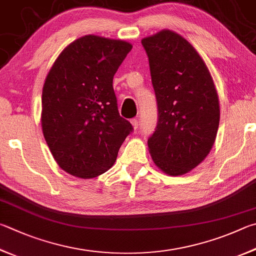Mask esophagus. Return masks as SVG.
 Wrapping results in <instances>:
<instances>
[{"label":"esophagus","instance_id":"1","mask_svg":"<svg viewBox=\"0 0 256 256\" xmlns=\"http://www.w3.org/2000/svg\"><path fill=\"white\" fill-rule=\"evenodd\" d=\"M131 124H132V126H133V128H134V130H136V128H138V120H136V118H132V120H131Z\"/></svg>","mask_w":256,"mask_h":256}]
</instances>
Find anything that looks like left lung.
<instances>
[{
    "label": "left lung",
    "mask_w": 256,
    "mask_h": 256,
    "mask_svg": "<svg viewBox=\"0 0 256 256\" xmlns=\"http://www.w3.org/2000/svg\"><path fill=\"white\" fill-rule=\"evenodd\" d=\"M150 64L159 120L148 146L154 164L169 176L196 168L210 152L220 125V100L205 62L171 30L142 39Z\"/></svg>",
    "instance_id": "8db88e82"
}]
</instances>
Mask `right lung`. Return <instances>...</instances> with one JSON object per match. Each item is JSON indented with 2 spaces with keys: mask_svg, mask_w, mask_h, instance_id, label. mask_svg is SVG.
Returning <instances> with one entry per match:
<instances>
[{
  "mask_svg": "<svg viewBox=\"0 0 256 256\" xmlns=\"http://www.w3.org/2000/svg\"><path fill=\"white\" fill-rule=\"evenodd\" d=\"M123 40L88 34L64 48L42 88L41 128L58 166L90 179L108 171L133 128L120 118L113 77L131 51Z\"/></svg>",
  "mask_w": 256,
  "mask_h": 256,
  "instance_id": "right-lung-1",
  "label": "right lung"
}]
</instances>
